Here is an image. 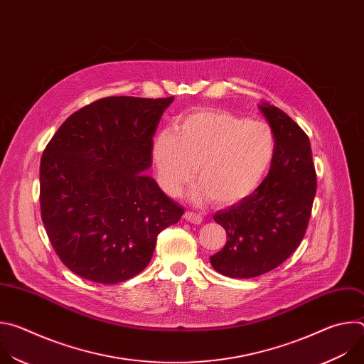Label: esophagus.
<instances>
[{"label":"esophagus","instance_id":"esophagus-1","mask_svg":"<svg viewBox=\"0 0 364 364\" xmlns=\"http://www.w3.org/2000/svg\"><path fill=\"white\" fill-rule=\"evenodd\" d=\"M184 219L193 225H200L203 222V216L198 213H194V212H186Z\"/></svg>","mask_w":364,"mask_h":364}]
</instances>
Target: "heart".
<instances>
[{
	"label": "heart",
	"instance_id": "b5f03b06",
	"mask_svg": "<svg viewBox=\"0 0 364 364\" xmlns=\"http://www.w3.org/2000/svg\"><path fill=\"white\" fill-rule=\"evenodd\" d=\"M277 151L274 129L222 111L183 115L174 129H163L152 141V161L159 181L178 196L191 180L196 201L236 203L250 196L265 178Z\"/></svg>",
	"mask_w": 364,
	"mask_h": 364
}]
</instances>
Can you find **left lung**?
<instances>
[{"instance_id": "left-lung-1", "label": "left lung", "mask_w": 364, "mask_h": 364, "mask_svg": "<svg viewBox=\"0 0 364 364\" xmlns=\"http://www.w3.org/2000/svg\"><path fill=\"white\" fill-rule=\"evenodd\" d=\"M277 151L259 187L213 219L228 242L210 256L212 267L230 278H255L279 267L299 246L313 209L317 176L306 134L279 108L262 102Z\"/></svg>"}]
</instances>
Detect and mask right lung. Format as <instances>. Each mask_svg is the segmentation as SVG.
Returning <instances> with one entry per match:
<instances>
[{
	"label": "right lung",
	"mask_w": 364,
	"mask_h": 364,
	"mask_svg": "<svg viewBox=\"0 0 364 364\" xmlns=\"http://www.w3.org/2000/svg\"><path fill=\"white\" fill-rule=\"evenodd\" d=\"M174 96H109L72 114L43 151L40 207L51 246L76 275L127 281L149 264L157 236L184 209L145 171Z\"/></svg>",
	"instance_id": "1"
}]
</instances>
